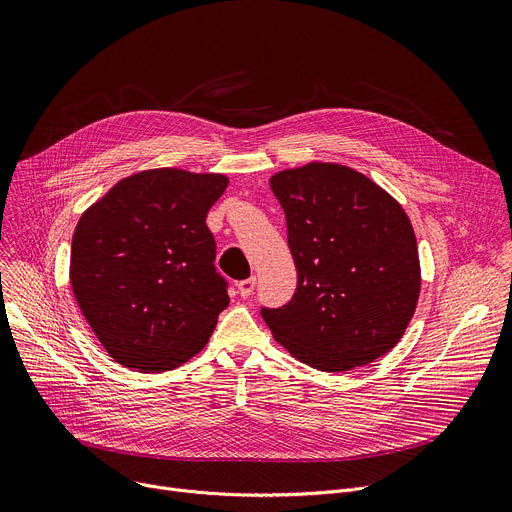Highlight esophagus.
<instances>
[{
  "label": "esophagus",
  "mask_w": 512,
  "mask_h": 512,
  "mask_svg": "<svg viewBox=\"0 0 512 512\" xmlns=\"http://www.w3.org/2000/svg\"><path fill=\"white\" fill-rule=\"evenodd\" d=\"M255 283H257V279H255V277H249V279H243V281H239V283H237V289H239L241 298H249V296L253 294Z\"/></svg>",
  "instance_id": "esophagus-1"
}]
</instances>
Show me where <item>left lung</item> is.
Listing matches in <instances>:
<instances>
[{
  "instance_id": "8db88e82",
  "label": "left lung",
  "mask_w": 512,
  "mask_h": 512,
  "mask_svg": "<svg viewBox=\"0 0 512 512\" xmlns=\"http://www.w3.org/2000/svg\"><path fill=\"white\" fill-rule=\"evenodd\" d=\"M298 271L291 302L263 310L277 344L308 367L344 373L403 338L421 291L417 239L403 206L336 162L273 174Z\"/></svg>"
}]
</instances>
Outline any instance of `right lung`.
Segmentation results:
<instances>
[{
    "label": "right lung",
    "instance_id": "add662e5",
    "mask_svg": "<svg viewBox=\"0 0 512 512\" xmlns=\"http://www.w3.org/2000/svg\"><path fill=\"white\" fill-rule=\"evenodd\" d=\"M225 174L154 168L121 178L79 218L68 279L109 356L139 373H166L196 356L227 283L214 269L210 206Z\"/></svg>",
    "mask_w": 512,
    "mask_h": 512
}]
</instances>
